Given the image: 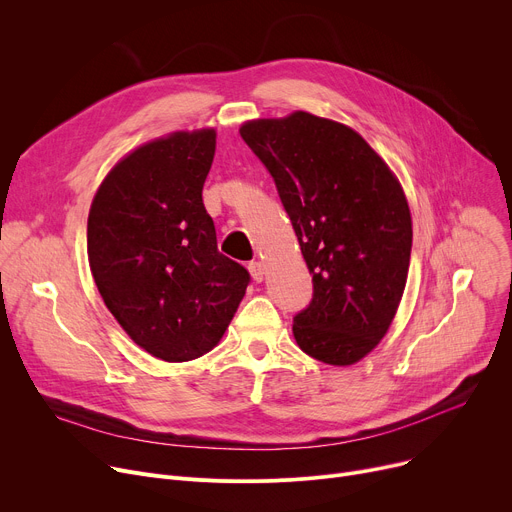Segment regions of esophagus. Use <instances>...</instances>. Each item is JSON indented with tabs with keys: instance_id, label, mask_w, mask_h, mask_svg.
Here are the masks:
<instances>
[{
	"instance_id": "obj_1",
	"label": "esophagus",
	"mask_w": 512,
	"mask_h": 512,
	"mask_svg": "<svg viewBox=\"0 0 512 512\" xmlns=\"http://www.w3.org/2000/svg\"><path fill=\"white\" fill-rule=\"evenodd\" d=\"M249 271H251V278L255 282H263V278H265V263L263 261H253V263H249Z\"/></svg>"
}]
</instances>
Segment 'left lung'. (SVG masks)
Segmentation results:
<instances>
[{
  "mask_svg": "<svg viewBox=\"0 0 512 512\" xmlns=\"http://www.w3.org/2000/svg\"><path fill=\"white\" fill-rule=\"evenodd\" d=\"M238 131L274 177L313 274L296 344L331 366L360 362L387 335L410 269L412 214L399 179L333 119L294 111Z\"/></svg>",
  "mask_w": 512,
  "mask_h": 512,
  "instance_id": "obj_1",
  "label": "left lung"
}]
</instances>
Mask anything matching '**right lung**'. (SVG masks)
<instances>
[{
    "label": "right lung",
    "instance_id": "obj_1",
    "mask_svg": "<svg viewBox=\"0 0 512 512\" xmlns=\"http://www.w3.org/2000/svg\"><path fill=\"white\" fill-rule=\"evenodd\" d=\"M216 129L173 131L125 154L88 214V263L123 331L164 362L218 346L249 271L218 251L203 208Z\"/></svg>",
    "mask_w": 512,
    "mask_h": 512
}]
</instances>
